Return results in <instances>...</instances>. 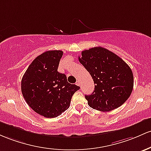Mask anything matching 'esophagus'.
Listing matches in <instances>:
<instances>
[{
  "instance_id": "34e87169",
  "label": "esophagus",
  "mask_w": 151,
  "mask_h": 151,
  "mask_svg": "<svg viewBox=\"0 0 151 151\" xmlns=\"http://www.w3.org/2000/svg\"><path fill=\"white\" fill-rule=\"evenodd\" d=\"M76 85H77V86H81L80 81H79V80H78V81H77V82H76Z\"/></svg>"
}]
</instances>
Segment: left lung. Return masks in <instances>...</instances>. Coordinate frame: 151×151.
I'll return each instance as SVG.
<instances>
[{"label": "left lung", "instance_id": "8db88e82", "mask_svg": "<svg viewBox=\"0 0 151 151\" xmlns=\"http://www.w3.org/2000/svg\"><path fill=\"white\" fill-rule=\"evenodd\" d=\"M79 62L91 74L95 90L85 96L90 107L107 112L122 106L131 94L133 75L123 59L102 47L85 50Z\"/></svg>", "mask_w": 151, "mask_h": 151}]
</instances>
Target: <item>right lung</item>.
<instances>
[{"label":"right lung","mask_w":151,"mask_h":151,"mask_svg":"<svg viewBox=\"0 0 151 151\" xmlns=\"http://www.w3.org/2000/svg\"><path fill=\"white\" fill-rule=\"evenodd\" d=\"M62 50H48L35 58L21 81L23 98L35 112L45 118H55L70 106L73 95L80 87L67 81L58 72Z\"/></svg>","instance_id":"obj_1"}]
</instances>
